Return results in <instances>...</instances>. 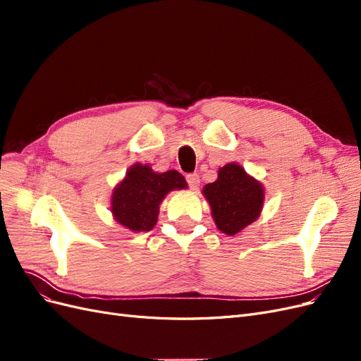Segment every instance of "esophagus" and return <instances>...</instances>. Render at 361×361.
I'll list each match as a JSON object with an SVG mask.
<instances>
[{"label":"esophagus","instance_id":"esophagus-1","mask_svg":"<svg viewBox=\"0 0 361 361\" xmlns=\"http://www.w3.org/2000/svg\"><path fill=\"white\" fill-rule=\"evenodd\" d=\"M187 182H188L191 190H197L199 185H200L199 174H197V173H190V174H187Z\"/></svg>","mask_w":361,"mask_h":361}]
</instances>
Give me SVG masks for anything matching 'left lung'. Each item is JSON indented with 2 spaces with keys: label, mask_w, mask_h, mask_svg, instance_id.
I'll return each mask as SVG.
<instances>
[{
  "label": "left lung",
  "mask_w": 361,
  "mask_h": 361,
  "mask_svg": "<svg viewBox=\"0 0 361 361\" xmlns=\"http://www.w3.org/2000/svg\"><path fill=\"white\" fill-rule=\"evenodd\" d=\"M216 227L226 235H236L253 223L262 211L264 188L245 170L232 162L218 170V179L203 188Z\"/></svg>",
  "instance_id": "left-lung-1"
}]
</instances>
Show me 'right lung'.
I'll list each match as a JSON object with an SVG mask.
<instances>
[{"instance_id": "add662e5", "label": "right lung", "mask_w": 361, "mask_h": 361, "mask_svg": "<svg viewBox=\"0 0 361 361\" xmlns=\"http://www.w3.org/2000/svg\"><path fill=\"white\" fill-rule=\"evenodd\" d=\"M187 188L176 170L155 173L149 166L135 164L117 185L111 199L116 221L133 232H149L158 220L159 203L171 190Z\"/></svg>"}]
</instances>
